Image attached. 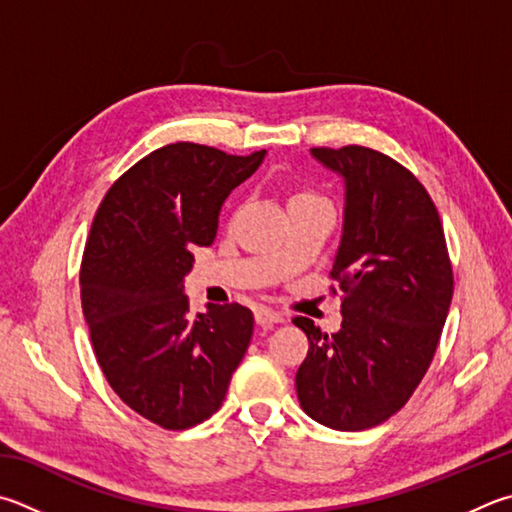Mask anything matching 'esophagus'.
I'll use <instances>...</instances> for the list:
<instances>
[{"instance_id":"1","label":"esophagus","mask_w":512,"mask_h":512,"mask_svg":"<svg viewBox=\"0 0 512 512\" xmlns=\"http://www.w3.org/2000/svg\"><path fill=\"white\" fill-rule=\"evenodd\" d=\"M255 322L259 324V327H271V324L284 322V315L273 311V309H266V306H259V309L255 311Z\"/></svg>"}]
</instances>
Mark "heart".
Returning <instances> with one entry per match:
<instances>
[{"label": "heart", "instance_id": "obj_1", "mask_svg": "<svg viewBox=\"0 0 512 512\" xmlns=\"http://www.w3.org/2000/svg\"><path fill=\"white\" fill-rule=\"evenodd\" d=\"M304 197H313V194H304Z\"/></svg>", "mask_w": 512, "mask_h": 512}]
</instances>
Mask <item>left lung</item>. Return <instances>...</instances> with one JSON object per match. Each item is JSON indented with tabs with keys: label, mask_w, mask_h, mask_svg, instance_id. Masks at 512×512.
<instances>
[{
	"label": "left lung",
	"mask_w": 512,
	"mask_h": 512,
	"mask_svg": "<svg viewBox=\"0 0 512 512\" xmlns=\"http://www.w3.org/2000/svg\"><path fill=\"white\" fill-rule=\"evenodd\" d=\"M345 183V215L331 277L340 280L342 324L309 338L295 389L313 421L358 432L410 401L439 345L452 302V266L439 212L416 176L360 145L313 147Z\"/></svg>",
	"instance_id": "obj_1"
}]
</instances>
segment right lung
<instances>
[{
  "instance_id": "right-lung-1",
  "label": "right lung",
  "mask_w": 512,
  "mask_h": 512,
  "mask_svg": "<svg viewBox=\"0 0 512 512\" xmlns=\"http://www.w3.org/2000/svg\"><path fill=\"white\" fill-rule=\"evenodd\" d=\"M266 150L230 156L172 143L111 185L82 255L80 297L98 365L120 401L165 430L215 414L253 338L241 304L190 313L192 246H210L228 194Z\"/></svg>"
}]
</instances>
